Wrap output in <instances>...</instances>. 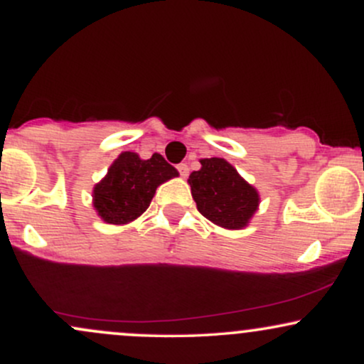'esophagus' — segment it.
<instances>
[{
  "mask_svg": "<svg viewBox=\"0 0 364 364\" xmlns=\"http://www.w3.org/2000/svg\"><path fill=\"white\" fill-rule=\"evenodd\" d=\"M176 169L179 171V174H181V178H186L188 173H190V168H188L185 162H181V164H178Z\"/></svg>",
  "mask_w": 364,
  "mask_h": 364,
  "instance_id": "1",
  "label": "esophagus"
}]
</instances>
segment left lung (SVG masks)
<instances>
[{"label": "left lung", "instance_id": "8db88e82", "mask_svg": "<svg viewBox=\"0 0 364 364\" xmlns=\"http://www.w3.org/2000/svg\"><path fill=\"white\" fill-rule=\"evenodd\" d=\"M200 164L188 178L200 214L220 228H245L260 203L258 191L225 159H202Z\"/></svg>", "mask_w": 364, "mask_h": 364}]
</instances>
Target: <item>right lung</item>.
Listing matches in <instances>:
<instances>
[{
  "instance_id": "add662e5",
  "label": "right lung",
  "mask_w": 364,
  "mask_h": 364,
  "mask_svg": "<svg viewBox=\"0 0 364 364\" xmlns=\"http://www.w3.org/2000/svg\"><path fill=\"white\" fill-rule=\"evenodd\" d=\"M176 176L161 154L144 161L139 154L123 152L94 186V207L104 223L128 224L147 210L159 185Z\"/></svg>"
}]
</instances>
